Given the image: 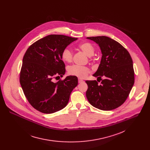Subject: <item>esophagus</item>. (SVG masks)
<instances>
[{
    "label": "esophagus",
    "instance_id": "obj_1",
    "mask_svg": "<svg viewBox=\"0 0 150 150\" xmlns=\"http://www.w3.org/2000/svg\"><path fill=\"white\" fill-rule=\"evenodd\" d=\"M84 81L83 80H81V79H79V83H82V82H83Z\"/></svg>",
    "mask_w": 150,
    "mask_h": 150
}]
</instances>
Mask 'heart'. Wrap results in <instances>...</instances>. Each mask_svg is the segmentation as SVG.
Here are the masks:
<instances>
[{"label": "heart", "instance_id": "b5f03b06", "mask_svg": "<svg viewBox=\"0 0 150 150\" xmlns=\"http://www.w3.org/2000/svg\"><path fill=\"white\" fill-rule=\"evenodd\" d=\"M79 48L88 57H92L95 53V48L93 46L88 42H83L80 44ZM61 57L64 62L69 63L73 59V52L69 48H65L62 52ZM89 72V69L85 66L74 64L69 66L68 68V73L69 74L81 79L85 78L88 74Z\"/></svg>", "mask_w": 150, "mask_h": 150}]
</instances>
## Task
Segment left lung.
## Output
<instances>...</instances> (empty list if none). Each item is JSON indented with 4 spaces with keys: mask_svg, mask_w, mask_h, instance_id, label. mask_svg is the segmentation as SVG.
Returning a JSON list of instances; mask_svg holds the SVG:
<instances>
[{
    "mask_svg": "<svg viewBox=\"0 0 150 150\" xmlns=\"http://www.w3.org/2000/svg\"><path fill=\"white\" fill-rule=\"evenodd\" d=\"M86 39L98 44L102 54L100 64L93 76L97 80L105 78L100 85L96 80L86 81V98L92 106L102 110L120 107L128 97L134 82L132 58L121 44L108 37Z\"/></svg>",
    "mask_w": 150,
    "mask_h": 150,
    "instance_id": "8db88e82",
    "label": "left lung"
}]
</instances>
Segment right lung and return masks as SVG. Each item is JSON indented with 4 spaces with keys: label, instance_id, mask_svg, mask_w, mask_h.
Returning a JSON list of instances; mask_svg holds the SVG:
<instances>
[{
    "label": "right lung",
    "instance_id": "right-lung-1",
    "mask_svg": "<svg viewBox=\"0 0 150 150\" xmlns=\"http://www.w3.org/2000/svg\"><path fill=\"white\" fill-rule=\"evenodd\" d=\"M77 38L50 35L32 44L22 60L20 81L32 106L45 114H51L66 106L73 89L78 85L76 76H67L57 83L66 71L62 52Z\"/></svg>",
    "mask_w": 150,
    "mask_h": 150
}]
</instances>
